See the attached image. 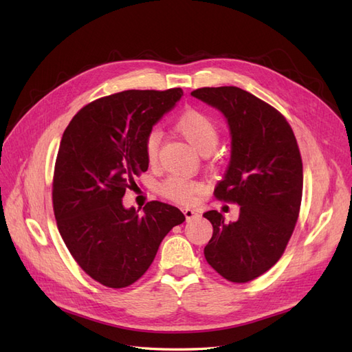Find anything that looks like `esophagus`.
Wrapping results in <instances>:
<instances>
[{"label": "esophagus", "mask_w": 352, "mask_h": 352, "mask_svg": "<svg viewBox=\"0 0 352 352\" xmlns=\"http://www.w3.org/2000/svg\"><path fill=\"white\" fill-rule=\"evenodd\" d=\"M184 214H185L186 220H192V219H195V217L199 216V212H198L197 210H194V208L186 207V208H184Z\"/></svg>", "instance_id": "esophagus-1"}]
</instances>
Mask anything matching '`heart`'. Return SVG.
Instances as JSON below:
<instances>
[{
	"label": "heart",
	"instance_id": "b5f03b06",
	"mask_svg": "<svg viewBox=\"0 0 352 352\" xmlns=\"http://www.w3.org/2000/svg\"><path fill=\"white\" fill-rule=\"evenodd\" d=\"M176 131L199 154L211 153L219 142L217 124L207 114L195 110H189L179 117L176 122ZM160 140H162V133L158 131H151L145 140V157L150 164L157 162ZM199 189L201 185L198 182L179 176H170L160 185V192L176 202L192 201L194 195L199 192Z\"/></svg>",
	"mask_w": 352,
	"mask_h": 352
}]
</instances>
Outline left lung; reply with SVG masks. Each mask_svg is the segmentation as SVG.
Listing matches in <instances>:
<instances>
[{
    "label": "left lung",
    "instance_id": "obj_1",
    "mask_svg": "<svg viewBox=\"0 0 352 352\" xmlns=\"http://www.w3.org/2000/svg\"><path fill=\"white\" fill-rule=\"evenodd\" d=\"M190 95L225 116L230 160L214 195L241 206L236 221L204 212L212 225L206 260L225 279L250 282L278 263L292 235L302 197L301 154L285 117L252 94L219 87Z\"/></svg>",
    "mask_w": 352,
    "mask_h": 352
}]
</instances>
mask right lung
<instances>
[{
	"label": "right lung",
	"instance_id": "1",
	"mask_svg": "<svg viewBox=\"0 0 352 352\" xmlns=\"http://www.w3.org/2000/svg\"><path fill=\"white\" fill-rule=\"evenodd\" d=\"M182 95L180 88L114 94L85 105L63 133L52 182L57 226L82 270L104 286L136 282L167 233L185 221L164 202H148L140 216L122 201L150 164L148 133Z\"/></svg>",
	"mask_w": 352,
	"mask_h": 352
}]
</instances>
